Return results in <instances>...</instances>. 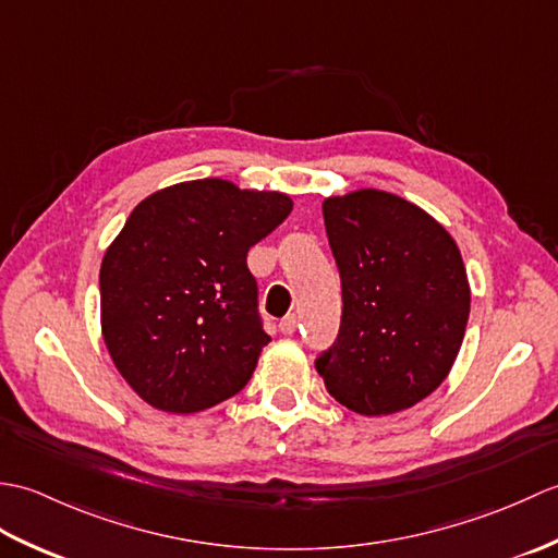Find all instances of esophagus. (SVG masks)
<instances>
[{"mask_svg": "<svg viewBox=\"0 0 558 558\" xmlns=\"http://www.w3.org/2000/svg\"><path fill=\"white\" fill-rule=\"evenodd\" d=\"M298 322H300V318L298 316H294V314H288L286 318H282V322L278 324V328H280V333L282 336H292L294 333V330H298Z\"/></svg>", "mask_w": 558, "mask_h": 558, "instance_id": "esophagus-1", "label": "esophagus"}]
</instances>
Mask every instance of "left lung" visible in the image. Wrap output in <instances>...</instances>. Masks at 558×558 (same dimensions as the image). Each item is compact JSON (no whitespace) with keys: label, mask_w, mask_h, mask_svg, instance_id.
Returning a JSON list of instances; mask_svg holds the SVG:
<instances>
[{"label":"left lung","mask_w":558,"mask_h":558,"mask_svg":"<svg viewBox=\"0 0 558 558\" xmlns=\"http://www.w3.org/2000/svg\"><path fill=\"white\" fill-rule=\"evenodd\" d=\"M324 222L342 318L316 372L364 417L417 405L444 384L465 338L470 282L456 240L420 206L378 189L328 196Z\"/></svg>","instance_id":"8db88e82"}]
</instances>
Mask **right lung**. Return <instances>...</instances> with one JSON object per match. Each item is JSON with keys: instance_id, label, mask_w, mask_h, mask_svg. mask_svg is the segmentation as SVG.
I'll use <instances>...</instances> for the list:
<instances>
[{"instance_id": "right-lung-1", "label": "right lung", "mask_w": 558, "mask_h": 558, "mask_svg": "<svg viewBox=\"0 0 558 558\" xmlns=\"http://www.w3.org/2000/svg\"><path fill=\"white\" fill-rule=\"evenodd\" d=\"M280 192L228 180L180 182L146 196L100 266V328L141 400L192 414L232 398L270 342L246 254L290 216Z\"/></svg>"}]
</instances>
